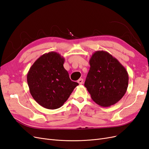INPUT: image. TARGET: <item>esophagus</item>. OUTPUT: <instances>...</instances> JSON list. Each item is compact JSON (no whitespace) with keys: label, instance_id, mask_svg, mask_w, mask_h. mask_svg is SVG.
I'll list each match as a JSON object with an SVG mask.
<instances>
[{"label":"esophagus","instance_id":"34e87169","mask_svg":"<svg viewBox=\"0 0 149 149\" xmlns=\"http://www.w3.org/2000/svg\"><path fill=\"white\" fill-rule=\"evenodd\" d=\"M77 82L79 84V85L83 84V83H84V79H79L77 80Z\"/></svg>","mask_w":149,"mask_h":149}]
</instances>
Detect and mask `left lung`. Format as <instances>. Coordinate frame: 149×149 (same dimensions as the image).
I'll list each match as a JSON object with an SVG mask.
<instances>
[{
    "label": "left lung",
    "mask_w": 149,
    "mask_h": 149,
    "mask_svg": "<svg viewBox=\"0 0 149 149\" xmlns=\"http://www.w3.org/2000/svg\"><path fill=\"white\" fill-rule=\"evenodd\" d=\"M85 86L92 100L101 107L118 102L126 93L129 77L124 66L112 54L99 50L92 54Z\"/></svg>",
    "instance_id": "1"
}]
</instances>
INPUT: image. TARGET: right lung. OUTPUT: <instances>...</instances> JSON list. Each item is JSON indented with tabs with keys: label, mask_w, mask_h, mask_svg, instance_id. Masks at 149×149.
Here are the masks:
<instances>
[{
	"label": "right lung",
	"mask_w": 149,
	"mask_h": 149,
	"mask_svg": "<svg viewBox=\"0 0 149 149\" xmlns=\"http://www.w3.org/2000/svg\"><path fill=\"white\" fill-rule=\"evenodd\" d=\"M64 61L60 54L50 52L38 58L27 72V81L31 95L44 108L61 107L79 85L70 79L63 66Z\"/></svg>",
	"instance_id": "1"
}]
</instances>
